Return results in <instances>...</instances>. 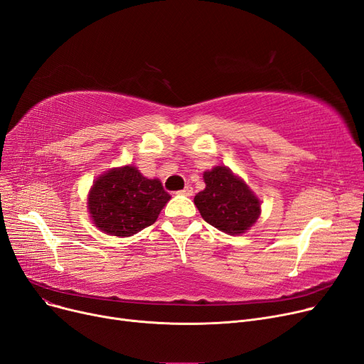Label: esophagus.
Wrapping results in <instances>:
<instances>
[{
    "mask_svg": "<svg viewBox=\"0 0 364 364\" xmlns=\"http://www.w3.org/2000/svg\"><path fill=\"white\" fill-rule=\"evenodd\" d=\"M177 193H178V195H184V196H192V195H193V187H192L191 184H187V186L183 188V191H178Z\"/></svg>",
    "mask_w": 364,
    "mask_h": 364,
    "instance_id": "esophagus-1",
    "label": "esophagus"
}]
</instances>
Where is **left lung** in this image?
Instances as JSON below:
<instances>
[{
    "mask_svg": "<svg viewBox=\"0 0 364 364\" xmlns=\"http://www.w3.org/2000/svg\"><path fill=\"white\" fill-rule=\"evenodd\" d=\"M207 187L195 196L202 218L228 235L247 232L260 215V200L225 165L203 172Z\"/></svg>",
    "mask_w": 364,
    "mask_h": 364,
    "instance_id": "1",
    "label": "left lung"
}]
</instances>
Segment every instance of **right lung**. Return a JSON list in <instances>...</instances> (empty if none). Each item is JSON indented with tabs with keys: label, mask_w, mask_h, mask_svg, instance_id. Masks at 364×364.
Wrapping results in <instances>:
<instances>
[{
	"label": "right lung",
	"mask_w": 364,
	"mask_h": 364,
	"mask_svg": "<svg viewBox=\"0 0 364 364\" xmlns=\"http://www.w3.org/2000/svg\"><path fill=\"white\" fill-rule=\"evenodd\" d=\"M169 199L159 180L146 178L128 165L109 169L93 181L87 208L95 226L123 238L151 226Z\"/></svg>",
	"instance_id": "add662e5"
}]
</instances>
